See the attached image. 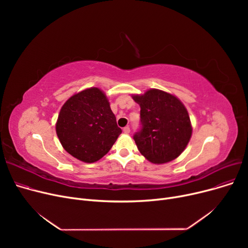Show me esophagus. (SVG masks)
<instances>
[{"instance_id":"34e87169","label":"esophagus","mask_w":248,"mask_h":248,"mask_svg":"<svg viewBox=\"0 0 248 248\" xmlns=\"http://www.w3.org/2000/svg\"><path fill=\"white\" fill-rule=\"evenodd\" d=\"M124 134H129V133H131V128H129V126H124Z\"/></svg>"}]
</instances>
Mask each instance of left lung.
Returning a JSON list of instances; mask_svg holds the SVG:
<instances>
[{
  "label": "left lung",
  "mask_w": 248,
  "mask_h": 248,
  "mask_svg": "<svg viewBox=\"0 0 248 248\" xmlns=\"http://www.w3.org/2000/svg\"><path fill=\"white\" fill-rule=\"evenodd\" d=\"M133 98L140 107L141 128L134 135L140 154L154 164H165L178 158L192 136L184 104L159 89H150Z\"/></svg>",
  "instance_id": "8db88e82"
}]
</instances>
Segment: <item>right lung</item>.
<instances>
[{"label": "right lung", "mask_w": 248, "mask_h": 248, "mask_svg": "<svg viewBox=\"0 0 248 248\" xmlns=\"http://www.w3.org/2000/svg\"><path fill=\"white\" fill-rule=\"evenodd\" d=\"M56 134L74 158L94 163L111 149L122 134L102 91L91 87L72 95L59 112Z\"/></svg>", "instance_id": "obj_1"}]
</instances>
